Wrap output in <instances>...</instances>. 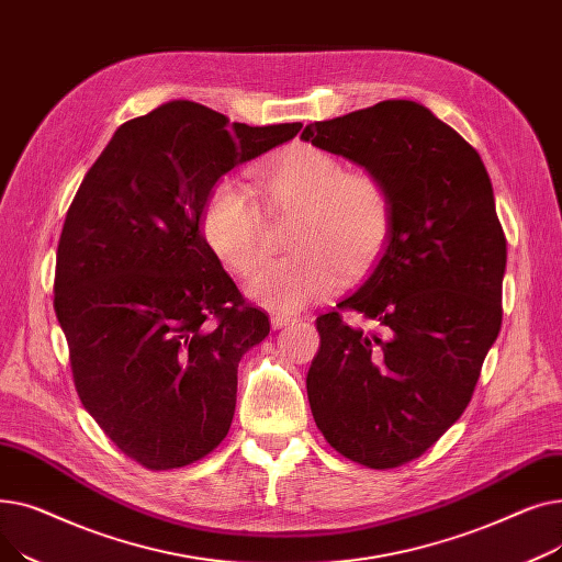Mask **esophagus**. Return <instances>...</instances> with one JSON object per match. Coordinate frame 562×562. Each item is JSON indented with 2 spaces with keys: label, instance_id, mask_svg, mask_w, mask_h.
Returning <instances> with one entry per match:
<instances>
[{
  "label": "esophagus",
  "instance_id": "obj_1",
  "mask_svg": "<svg viewBox=\"0 0 562 562\" xmlns=\"http://www.w3.org/2000/svg\"><path fill=\"white\" fill-rule=\"evenodd\" d=\"M293 321H296V316L284 314V312H276V314H271V326H273L276 330H280V328L289 326V323H293Z\"/></svg>",
  "mask_w": 562,
  "mask_h": 562
}]
</instances>
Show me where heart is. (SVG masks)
Masks as SVG:
<instances>
[{
    "label": "heart",
    "instance_id": "obj_1",
    "mask_svg": "<svg viewBox=\"0 0 562 562\" xmlns=\"http://www.w3.org/2000/svg\"><path fill=\"white\" fill-rule=\"evenodd\" d=\"M273 200L299 204L296 252L263 263L246 291L273 312H299L339 286L344 271H364L392 232V200L375 175L346 172L344 161L316 145H293L259 172ZM202 232L223 266L250 276L263 257V218L255 193L223 177L206 195Z\"/></svg>",
    "mask_w": 562,
    "mask_h": 562
}]
</instances>
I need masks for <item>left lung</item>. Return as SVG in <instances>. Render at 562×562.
<instances>
[{
	"label": "left lung",
	"instance_id": "1",
	"mask_svg": "<svg viewBox=\"0 0 562 562\" xmlns=\"http://www.w3.org/2000/svg\"><path fill=\"white\" fill-rule=\"evenodd\" d=\"M303 140L375 175L392 232L369 278L321 314L307 373L314 422L352 462L392 469L419 458L474 394L501 330L506 236L481 155L430 109L385 100L305 127Z\"/></svg>",
	"mask_w": 562,
	"mask_h": 562
}]
</instances>
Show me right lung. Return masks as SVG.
I'll return each mask as SVG.
<instances>
[{"mask_svg": "<svg viewBox=\"0 0 562 562\" xmlns=\"http://www.w3.org/2000/svg\"><path fill=\"white\" fill-rule=\"evenodd\" d=\"M301 127L229 125L172 100L115 130L70 204L54 312L75 387L113 445L147 469L191 464L229 430L239 360L271 323L223 271L202 210L225 172Z\"/></svg>", "mask_w": 562, "mask_h": 562, "instance_id": "obj_1", "label": "right lung"}]
</instances>
